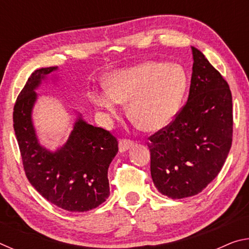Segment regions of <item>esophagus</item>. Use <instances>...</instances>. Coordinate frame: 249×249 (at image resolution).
<instances>
[{"mask_svg": "<svg viewBox=\"0 0 249 249\" xmlns=\"http://www.w3.org/2000/svg\"><path fill=\"white\" fill-rule=\"evenodd\" d=\"M134 146V142L133 141H129V140H121L120 141V144H119V148L121 153H125L126 150H128L129 148H132Z\"/></svg>", "mask_w": 249, "mask_h": 249, "instance_id": "obj_1", "label": "esophagus"}]
</instances>
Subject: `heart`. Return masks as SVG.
<instances>
[{"label": "heart", "instance_id": "obj_1", "mask_svg": "<svg viewBox=\"0 0 249 249\" xmlns=\"http://www.w3.org/2000/svg\"><path fill=\"white\" fill-rule=\"evenodd\" d=\"M187 87V73L180 65L147 61L109 74L107 90L95 93L93 101L112 115L119 113L120 103H129L133 123L156 132L175 119Z\"/></svg>", "mask_w": 249, "mask_h": 249}]
</instances>
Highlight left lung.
Here are the masks:
<instances>
[{"label": "left lung", "mask_w": 249, "mask_h": 249, "mask_svg": "<svg viewBox=\"0 0 249 249\" xmlns=\"http://www.w3.org/2000/svg\"><path fill=\"white\" fill-rule=\"evenodd\" d=\"M191 48L193 67L187 103L147 142L155 187L171 199L204 190L221 171L233 137L229 84L199 49Z\"/></svg>", "instance_id": "obj_1"}]
</instances>
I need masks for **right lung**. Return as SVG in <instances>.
<instances>
[{
    "label": "right lung",
    "mask_w": 249,
    "mask_h": 249,
    "mask_svg": "<svg viewBox=\"0 0 249 249\" xmlns=\"http://www.w3.org/2000/svg\"><path fill=\"white\" fill-rule=\"evenodd\" d=\"M57 67L35 70L18 96L13 112L15 136L25 174L40 196L69 212H86L109 196L107 170L119 151V142L101 127L78 117L66 144L49 151L37 140L32 111L41 80Z\"/></svg>",
    "instance_id": "right-lung-1"
}]
</instances>
